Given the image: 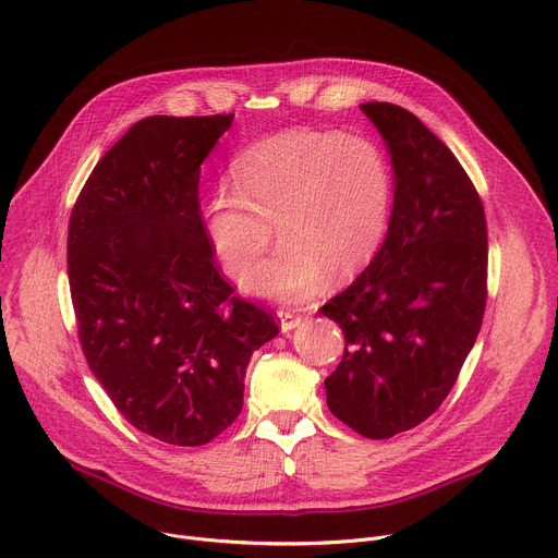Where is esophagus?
Segmentation results:
<instances>
[{"label":"esophagus","mask_w":558,"mask_h":558,"mask_svg":"<svg viewBox=\"0 0 558 558\" xmlns=\"http://www.w3.org/2000/svg\"><path fill=\"white\" fill-rule=\"evenodd\" d=\"M278 317H280V331L282 333H289V331H293V329H298L302 325V315H298L291 308H280Z\"/></svg>","instance_id":"obj_1"}]
</instances>
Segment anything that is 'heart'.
<instances>
[{"mask_svg":"<svg viewBox=\"0 0 558 558\" xmlns=\"http://www.w3.org/2000/svg\"><path fill=\"white\" fill-rule=\"evenodd\" d=\"M207 207V235L222 263L245 278L274 241L280 252L250 280L263 298L298 302L340 282L377 254L390 216L392 174L381 147L360 134L289 130L274 134L231 168Z\"/></svg>","mask_w":558,"mask_h":558,"instance_id":"heart-1","label":"heart"}]
</instances>
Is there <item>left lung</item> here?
<instances>
[{"mask_svg":"<svg viewBox=\"0 0 558 558\" xmlns=\"http://www.w3.org/2000/svg\"><path fill=\"white\" fill-rule=\"evenodd\" d=\"M392 166V211L371 265L323 306L344 331L329 411L368 439L430 417L457 381L486 308L488 233L454 154L413 112L362 104Z\"/></svg>","mask_w":558,"mask_h":558,"instance_id":"obj_1","label":"left lung"}]
</instances>
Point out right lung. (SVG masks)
Instances as JSON below:
<instances>
[{
	"label": "right lung",
	"instance_id": "obj_1",
	"mask_svg": "<svg viewBox=\"0 0 558 558\" xmlns=\"http://www.w3.org/2000/svg\"><path fill=\"white\" fill-rule=\"evenodd\" d=\"M233 114L147 117L106 154L68 227L78 342L141 433L203 446L243 411L254 351L278 336L218 274L198 205L201 166Z\"/></svg>",
	"mask_w": 558,
	"mask_h": 558
}]
</instances>
